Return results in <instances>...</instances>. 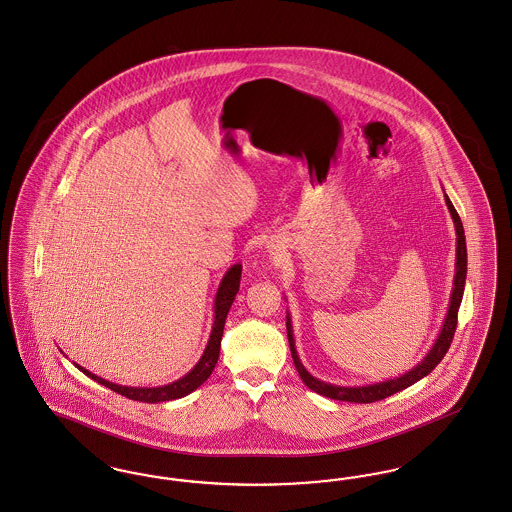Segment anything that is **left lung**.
Segmentation results:
<instances>
[{
  "label": "left lung",
  "mask_w": 512,
  "mask_h": 512,
  "mask_svg": "<svg viewBox=\"0 0 512 512\" xmlns=\"http://www.w3.org/2000/svg\"><path fill=\"white\" fill-rule=\"evenodd\" d=\"M445 204L451 212V218L455 223V233H457V262H455V279H453V292H451V302L447 308V315H445L444 327L440 331V336L436 338L434 346L430 348V352L426 354L421 363H417V367H413L411 371H407L401 377L390 378L384 382H377V384H369V386H336V384H327L319 378L312 377L306 367L302 365L300 357L296 354L294 348V336H292V325H290V317L287 315V336H289L290 354L294 359V367L298 371V375L302 378V382L321 396H327L331 400L350 401V403H373V401L384 400L396 392H400L403 388L415 384L417 380L430 375L434 371V367L444 359L453 334L457 329V312L463 300V292H465V279H467V243H465V229L461 218L455 210V206L451 204L449 197L445 195Z\"/></svg>",
  "instance_id": "left-lung-1"
}]
</instances>
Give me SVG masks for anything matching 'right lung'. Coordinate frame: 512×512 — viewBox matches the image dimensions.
I'll use <instances>...</instances> for the list:
<instances>
[{
    "label": "right lung",
    "mask_w": 512,
    "mask_h": 512,
    "mask_svg": "<svg viewBox=\"0 0 512 512\" xmlns=\"http://www.w3.org/2000/svg\"><path fill=\"white\" fill-rule=\"evenodd\" d=\"M241 271H243V266L237 264V266L229 267V271L223 275L220 289L216 292V300H214V325H212V333H210V338H208L206 350L200 356L199 363L185 377L179 378V380L172 382V384L158 386V388H132V386L112 384V382L105 380V378L89 373L88 369H84L80 365H76V367L84 375L93 378L95 382L111 388L112 392H116L120 396H126L128 400L143 401V403H160V401L179 400V398L191 394L193 390L199 388L206 378L212 375V371H214V367L218 363L220 346H222L223 327H225V319H227L229 308H231V304H233V300H235V296L239 292Z\"/></svg>",
    "instance_id": "obj_1"
}]
</instances>
